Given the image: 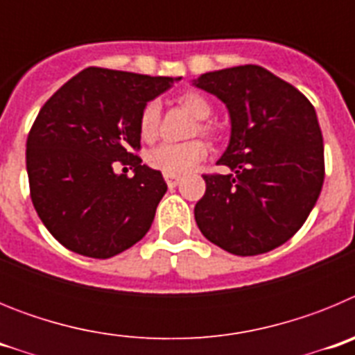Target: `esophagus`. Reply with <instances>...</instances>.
<instances>
[{
    "label": "esophagus",
    "mask_w": 355,
    "mask_h": 355,
    "mask_svg": "<svg viewBox=\"0 0 355 355\" xmlns=\"http://www.w3.org/2000/svg\"><path fill=\"white\" fill-rule=\"evenodd\" d=\"M165 181H167L168 187L174 188V187H178V184L181 183V178H180V175H168V174H165Z\"/></svg>",
    "instance_id": "esophagus-1"
}]
</instances>
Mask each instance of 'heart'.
<instances>
[{
    "label": "heart",
    "mask_w": 355,
    "mask_h": 355,
    "mask_svg": "<svg viewBox=\"0 0 355 355\" xmlns=\"http://www.w3.org/2000/svg\"><path fill=\"white\" fill-rule=\"evenodd\" d=\"M175 103L183 110H187L192 117L199 119L196 133L208 137V139H215L218 135L215 124L206 121L213 114V106L205 94L197 92V90H187V92L175 97ZM159 121H162L159 105L156 101H149L142 108L139 119V131L142 140L153 142L158 137ZM206 153H208V149H206V144L202 140H190V142L183 144L165 142L149 150L147 163H149L150 168L163 172V174L181 175L192 171L197 163L205 158Z\"/></svg>",
    "instance_id": "heart-1"
}]
</instances>
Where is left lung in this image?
<instances>
[{
    "label": "left lung",
    "mask_w": 355,
    "mask_h": 355,
    "mask_svg": "<svg viewBox=\"0 0 355 355\" xmlns=\"http://www.w3.org/2000/svg\"><path fill=\"white\" fill-rule=\"evenodd\" d=\"M196 87L215 94L231 115V140L202 174L196 222L211 243L236 256L268 252L290 240L316 205L325 175L324 137L313 105L259 65L206 72Z\"/></svg>",
    "instance_id": "left-lung-1"
}]
</instances>
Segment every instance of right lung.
<instances>
[{
    "mask_svg": "<svg viewBox=\"0 0 355 355\" xmlns=\"http://www.w3.org/2000/svg\"><path fill=\"white\" fill-rule=\"evenodd\" d=\"M172 81L89 67L44 103L26 140L30 197L65 249L106 259L146 236L167 183L142 165L139 119Z\"/></svg>",
    "mask_w": 355,
    "mask_h": 355,
    "instance_id": "add662e5",
    "label": "right lung"
}]
</instances>
